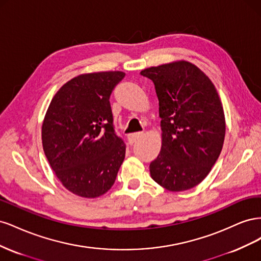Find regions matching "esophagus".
I'll list each match as a JSON object with an SVG mask.
<instances>
[{
  "mask_svg": "<svg viewBox=\"0 0 261 261\" xmlns=\"http://www.w3.org/2000/svg\"><path fill=\"white\" fill-rule=\"evenodd\" d=\"M144 134L143 133H134V134H129V135L127 136V139H128V144L129 145H133L135 144L136 141L141 138V136H143Z\"/></svg>",
  "mask_w": 261,
  "mask_h": 261,
  "instance_id": "esophagus-1",
  "label": "esophagus"
}]
</instances>
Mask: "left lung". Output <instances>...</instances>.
<instances>
[{
  "label": "left lung",
  "mask_w": 261,
  "mask_h": 261,
  "mask_svg": "<svg viewBox=\"0 0 261 261\" xmlns=\"http://www.w3.org/2000/svg\"><path fill=\"white\" fill-rule=\"evenodd\" d=\"M140 75L154 85L161 117V151L150 163V175L168 191H187L209 174L223 147L225 117L216 87L186 61Z\"/></svg>",
  "instance_id": "8db88e82"
}]
</instances>
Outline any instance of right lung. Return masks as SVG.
<instances>
[{
  "mask_svg": "<svg viewBox=\"0 0 261 261\" xmlns=\"http://www.w3.org/2000/svg\"><path fill=\"white\" fill-rule=\"evenodd\" d=\"M125 73L83 74L55 93L42 124L50 167L73 194L96 198L114 184L126 146L113 126L110 96Z\"/></svg>",
  "mask_w": 261,
  "mask_h": 261,
  "instance_id": "right-lung-1",
  "label": "right lung"
}]
</instances>
